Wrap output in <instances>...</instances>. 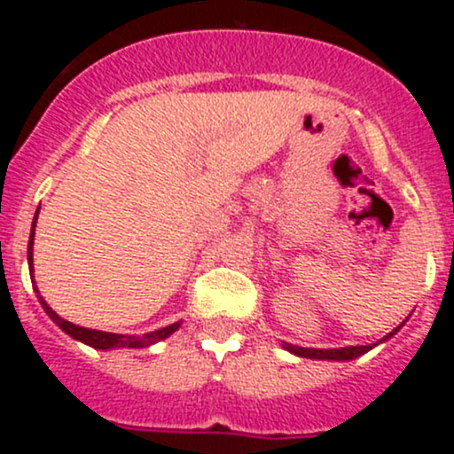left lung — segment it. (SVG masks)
Returning <instances> with one entry per match:
<instances>
[{
    "instance_id": "1",
    "label": "left lung",
    "mask_w": 454,
    "mask_h": 454,
    "mask_svg": "<svg viewBox=\"0 0 454 454\" xmlns=\"http://www.w3.org/2000/svg\"><path fill=\"white\" fill-rule=\"evenodd\" d=\"M397 329H400V327H397ZM397 329H393V332L388 333V336H393V333H395ZM387 338H384V340H387ZM286 349L292 351V354L301 356V358H312V360H354V358H358V356L367 354V351L371 349V345H367V347H342V349H305V347L286 345Z\"/></svg>"
}]
</instances>
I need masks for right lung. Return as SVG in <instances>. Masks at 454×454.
Here are the masks:
<instances>
[{"mask_svg": "<svg viewBox=\"0 0 454 454\" xmlns=\"http://www.w3.org/2000/svg\"><path fill=\"white\" fill-rule=\"evenodd\" d=\"M36 215H39V210H36ZM36 215H35V223H36ZM35 223H32L30 244H28L30 274H32V237H35ZM35 290H36V287H35ZM36 292H39V290H36ZM39 303L43 305L45 314H48L50 318H52L54 323H57L59 327L63 329V332L70 333V336L76 338V340L85 342V345L94 347V349H114V347H134V349H138V347H149V345H153V342H160V340H164V338H167V336H171V333L176 332L177 327H180V323H173V325H168V327L158 329V332L145 333V336H122V333L96 332V329H87V327H79V325L67 323L66 318H61V316H59V314H54L52 309L48 308V303H45V301L41 299V296H39Z\"/></svg>", "mask_w": 454, "mask_h": 454, "instance_id": "right-lung-1", "label": "right lung"}]
</instances>
